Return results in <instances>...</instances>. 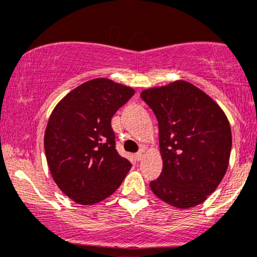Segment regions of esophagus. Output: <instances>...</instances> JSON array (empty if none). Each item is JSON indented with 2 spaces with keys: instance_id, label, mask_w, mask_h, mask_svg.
Here are the masks:
<instances>
[{
  "instance_id": "obj_1",
  "label": "esophagus",
  "mask_w": 257,
  "mask_h": 257,
  "mask_svg": "<svg viewBox=\"0 0 257 257\" xmlns=\"http://www.w3.org/2000/svg\"><path fill=\"white\" fill-rule=\"evenodd\" d=\"M143 157H144V153H143V151H139L137 155H135V158L138 159V161H141V159H143Z\"/></svg>"
}]
</instances>
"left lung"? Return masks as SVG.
I'll return each instance as SVG.
<instances>
[{
	"instance_id": "1",
	"label": "left lung",
	"mask_w": 257,
	"mask_h": 257,
	"mask_svg": "<svg viewBox=\"0 0 257 257\" xmlns=\"http://www.w3.org/2000/svg\"><path fill=\"white\" fill-rule=\"evenodd\" d=\"M158 120L163 169L150 182L159 199L180 209L203 203L225 176L231 126L220 106L185 81L140 94Z\"/></svg>"
}]
</instances>
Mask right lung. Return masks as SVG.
Wrapping results in <instances>:
<instances>
[{"instance_id": "add662e5", "label": "right lung", "mask_w": 257, "mask_h": 257, "mask_svg": "<svg viewBox=\"0 0 257 257\" xmlns=\"http://www.w3.org/2000/svg\"><path fill=\"white\" fill-rule=\"evenodd\" d=\"M135 91L107 78L85 82L53 110L44 151L55 184L82 205L101 202L132 168L116 150L111 119Z\"/></svg>"}]
</instances>
